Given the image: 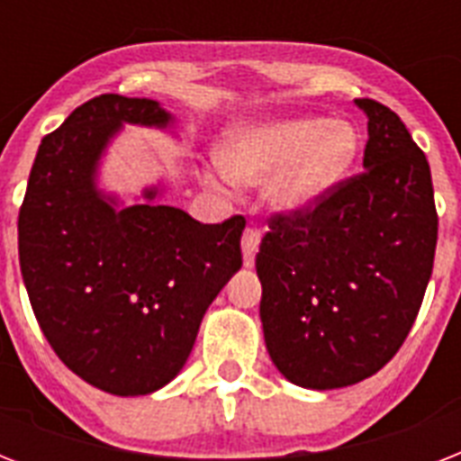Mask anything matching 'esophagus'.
Masks as SVG:
<instances>
[{"mask_svg": "<svg viewBox=\"0 0 461 461\" xmlns=\"http://www.w3.org/2000/svg\"><path fill=\"white\" fill-rule=\"evenodd\" d=\"M258 246H260V231L256 230V227H246L244 237H241V249H244L246 266H253L256 253H258Z\"/></svg>", "mask_w": 461, "mask_h": 461, "instance_id": "obj_1", "label": "esophagus"}]
</instances>
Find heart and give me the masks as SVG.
I'll use <instances>...</instances> for the list:
<instances>
[{
	"mask_svg": "<svg viewBox=\"0 0 461 461\" xmlns=\"http://www.w3.org/2000/svg\"><path fill=\"white\" fill-rule=\"evenodd\" d=\"M358 136L347 122L287 119L234 131L220 148L224 174L241 184H260L275 172V208L302 212L321 203L349 172Z\"/></svg>",
	"mask_w": 461,
	"mask_h": 461,
	"instance_id": "heart-1",
	"label": "heart"
}]
</instances>
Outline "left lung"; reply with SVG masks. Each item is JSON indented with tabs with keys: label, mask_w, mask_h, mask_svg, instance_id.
I'll use <instances>...</instances> for the list:
<instances>
[{
	"label": "left lung",
	"mask_w": 461,
	"mask_h": 461,
	"mask_svg": "<svg viewBox=\"0 0 461 461\" xmlns=\"http://www.w3.org/2000/svg\"><path fill=\"white\" fill-rule=\"evenodd\" d=\"M364 172L302 212H275L256 256L260 321L277 371L335 390L400 351L433 273L438 212L430 167L407 126L371 97Z\"/></svg>",
	"instance_id": "1"
}]
</instances>
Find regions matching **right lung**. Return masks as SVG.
I'll return each instance as SVG.
<instances>
[{
  "label": "right lung",
  "instance_id": "1",
  "mask_svg": "<svg viewBox=\"0 0 461 461\" xmlns=\"http://www.w3.org/2000/svg\"><path fill=\"white\" fill-rule=\"evenodd\" d=\"M169 119L146 97L83 103L40 143L18 212L21 273L47 342L76 375L122 397L181 371L203 315L241 267V215L203 224L158 203L117 210L95 188L119 126Z\"/></svg>",
  "mask_w": 461,
  "mask_h": 461
}]
</instances>
